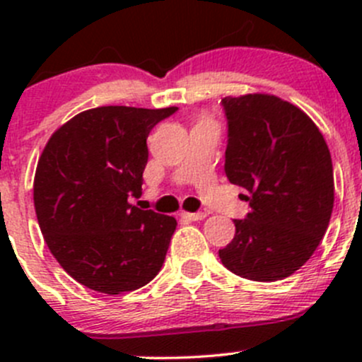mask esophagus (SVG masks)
Segmentation results:
<instances>
[{"label": "esophagus", "mask_w": 362, "mask_h": 362, "mask_svg": "<svg viewBox=\"0 0 362 362\" xmlns=\"http://www.w3.org/2000/svg\"><path fill=\"white\" fill-rule=\"evenodd\" d=\"M206 217V214H203V211H196V214H191V211H182L180 214V218H184V221H203V218Z\"/></svg>", "instance_id": "34e87169"}]
</instances>
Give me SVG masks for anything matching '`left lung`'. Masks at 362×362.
I'll list each match as a JSON object with an SVG mask.
<instances>
[{
  "label": "left lung",
  "instance_id": "8db88e82",
  "mask_svg": "<svg viewBox=\"0 0 362 362\" xmlns=\"http://www.w3.org/2000/svg\"><path fill=\"white\" fill-rule=\"evenodd\" d=\"M226 175L247 191L250 211L218 250L222 264L255 282L298 272L319 247L334 203L333 163L301 108L264 93L228 96Z\"/></svg>",
  "mask_w": 362,
  "mask_h": 362
}]
</instances>
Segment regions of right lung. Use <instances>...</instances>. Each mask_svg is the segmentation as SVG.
Wrapping results in <instances>:
<instances>
[{"label":"right lung","mask_w":362,"mask_h":362,"mask_svg":"<svg viewBox=\"0 0 362 362\" xmlns=\"http://www.w3.org/2000/svg\"><path fill=\"white\" fill-rule=\"evenodd\" d=\"M168 108L98 107L54 131L35 173V210L64 272L103 294L147 286L159 273L177 221L140 210L147 136Z\"/></svg>","instance_id":"add662e5"}]
</instances>
